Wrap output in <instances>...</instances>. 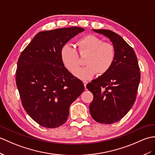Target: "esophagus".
Here are the masks:
<instances>
[{
    "label": "esophagus",
    "mask_w": 155,
    "mask_h": 155,
    "mask_svg": "<svg viewBox=\"0 0 155 155\" xmlns=\"http://www.w3.org/2000/svg\"><path fill=\"white\" fill-rule=\"evenodd\" d=\"M83 82V84H84V87L86 88V84H88V81H82Z\"/></svg>",
    "instance_id": "34e87169"
}]
</instances>
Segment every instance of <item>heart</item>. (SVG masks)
Instances as JSON below:
<instances>
[{
	"label": "heart",
	"mask_w": 155,
	"mask_h": 155,
	"mask_svg": "<svg viewBox=\"0 0 155 155\" xmlns=\"http://www.w3.org/2000/svg\"><path fill=\"white\" fill-rule=\"evenodd\" d=\"M76 46L78 51L74 47L64 45L61 50V58L64 65L73 73L80 63L79 55H87L84 61L86 65L74 73L78 78L86 80L96 73L104 74L112 66L116 53L114 45L110 43L103 42L102 39L94 35H86L78 39Z\"/></svg>",
	"instance_id": "heart-1"
}]
</instances>
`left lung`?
<instances>
[{"instance_id":"1","label":"left lung","mask_w":155,"mask_h":155,"mask_svg":"<svg viewBox=\"0 0 155 155\" xmlns=\"http://www.w3.org/2000/svg\"><path fill=\"white\" fill-rule=\"evenodd\" d=\"M92 30L110 39L116 54L110 69L86 85L94 96L90 113L98 123L111 124L121 120L134 104L140 69L134 50L120 35L108 30Z\"/></svg>"}]
</instances>
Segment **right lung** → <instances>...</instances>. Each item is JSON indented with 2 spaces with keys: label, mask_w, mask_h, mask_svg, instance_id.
<instances>
[{
  "label": "right lung",
  "mask_w": 155,
  "mask_h": 155,
  "mask_svg": "<svg viewBox=\"0 0 155 155\" xmlns=\"http://www.w3.org/2000/svg\"><path fill=\"white\" fill-rule=\"evenodd\" d=\"M84 31L80 27L39 32L18 60L16 82L28 114L47 128L64 124L69 107L84 91L82 82L64 67L61 50Z\"/></svg>",
  "instance_id": "right-lung-1"
}]
</instances>
